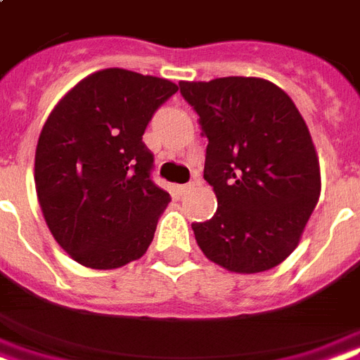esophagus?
<instances>
[{
	"mask_svg": "<svg viewBox=\"0 0 360 360\" xmlns=\"http://www.w3.org/2000/svg\"><path fill=\"white\" fill-rule=\"evenodd\" d=\"M197 182H190V184H184V186H180V188H178V190H180V193H188V191L191 190V188H193V186H195Z\"/></svg>",
	"mask_w": 360,
	"mask_h": 360,
	"instance_id": "34e87169",
	"label": "esophagus"
}]
</instances>
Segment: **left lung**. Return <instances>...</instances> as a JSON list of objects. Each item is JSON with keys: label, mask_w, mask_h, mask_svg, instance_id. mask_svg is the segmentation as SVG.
I'll return each instance as SVG.
<instances>
[{"label": "left lung", "mask_w": 360, "mask_h": 360, "mask_svg": "<svg viewBox=\"0 0 360 360\" xmlns=\"http://www.w3.org/2000/svg\"><path fill=\"white\" fill-rule=\"evenodd\" d=\"M209 139L202 178L216 214L191 224L202 254L224 269L260 273L298 247L321 195L309 129L290 96L262 77L180 81Z\"/></svg>", "instance_id": "1"}]
</instances>
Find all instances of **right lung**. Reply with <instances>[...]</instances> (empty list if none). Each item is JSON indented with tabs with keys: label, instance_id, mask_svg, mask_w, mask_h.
I'll list each match as a JSON object with an SVG mask.
<instances>
[{
	"label": "right lung",
	"instance_id": "right-lung-1",
	"mask_svg": "<svg viewBox=\"0 0 360 360\" xmlns=\"http://www.w3.org/2000/svg\"><path fill=\"white\" fill-rule=\"evenodd\" d=\"M176 83L123 68L81 79L49 113L36 148L37 201L55 241L91 269L150 247L170 195L151 182L146 127Z\"/></svg>",
	"mask_w": 360,
	"mask_h": 360
}]
</instances>
